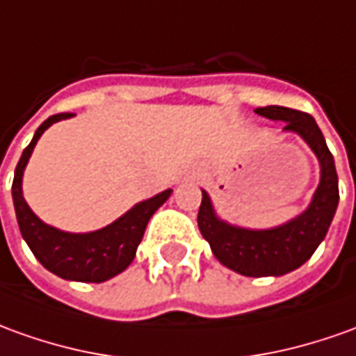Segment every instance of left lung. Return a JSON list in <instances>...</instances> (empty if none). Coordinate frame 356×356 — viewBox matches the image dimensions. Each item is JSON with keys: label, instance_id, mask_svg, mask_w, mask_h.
<instances>
[{"label": "left lung", "instance_id": "8db88e82", "mask_svg": "<svg viewBox=\"0 0 356 356\" xmlns=\"http://www.w3.org/2000/svg\"><path fill=\"white\" fill-rule=\"evenodd\" d=\"M256 112L269 120L286 122L285 131L298 134L318 156L322 178L310 207L277 229L248 230L217 219L209 195L203 192L197 225L222 266L246 277H277L302 266L325 238L339 203V186L333 154L310 114L285 106L257 108Z\"/></svg>", "mask_w": 356, "mask_h": 356}]
</instances>
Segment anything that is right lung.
I'll return each mask as SVG.
<instances>
[{
    "label": "right lung",
    "mask_w": 356,
    "mask_h": 356,
    "mask_svg": "<svg viewBox=\"0 0 356 356\" xmlns=\"http://www.w3.org/2000/svg\"><path fill=\"white\" fill-rule=\"evenodd\" d=\"M73 116L70 112L50 116L42 126L36 129L33 141L24 149L19 164L15 168L13 178V203L17 213V222L23 234L24 242L33 250L36 259L42 264L54 275L67 279V281H81V283H102L110 277L118 275L126 269L134 257H136L137 246L143 238V232L153 213L163 205L170 190L154 195L147 202L137 203L134 209H129L112 225L104 229L87 232V234H71L63 230L48 227L46 222L34 215L31 207L26 205L21 190L23 182V170L29 156L33 153L36 141L40 139L44 129H48L51 124Z\"/></svg>",
    "instance_id": "obj_1"
}]
</instances>
